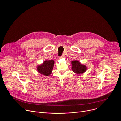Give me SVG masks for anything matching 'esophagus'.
Returning a JSON list of instances; mask_svg holds the SVG:
<instances>
[{
	"instance_id": "1",
	"label": "esophagus",
	"mask_w": 121,
	"mask_h": 121,
	"mask_svg": "<svg viewBox=\"0 0 121 121\" xmlns=\"http://www.w3.org/2000/svg\"><path fill=\"white\" fill-rule=\"evenodd\" d=\"M65 57V55H62L61 56H60V58H64Z\"/></svg>"
}]
</instances>
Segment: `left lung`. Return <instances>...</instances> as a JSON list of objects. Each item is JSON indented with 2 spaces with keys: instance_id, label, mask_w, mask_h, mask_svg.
Returning a JSON list of instances; mask_svg holds the SVG:
<instances>
[{
  "instance_id": "left-lung-1",
  "label": "left lung",
  "mask_w": 121,
  "mask_h": 121,
  "mask_svg": "<svg viewBox=\"0 0 121 121\" xmlns=\"http://www.w3.org/2000/svg\"><path fill=\"white\" fill-rule=\"evenodd\" d=\"M71 63L72 65V71L76 73H82L86 71V66L81 64L78 60H73Z\"/></svg>"
}]
</instances>
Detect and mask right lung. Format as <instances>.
<instances>
[{
	"instance_id": "obj_1",
	"label": "right lung",
	"mask_w": 121,
	"mask_h": 121,
	"mask_svg": "<svg viewBox=\"0 0 121 121\" xmlns=\"http://www.w3.org/2000/svg\"><path fill=\"white\" fill-rule=\"evenodd\" d=\"M54 61L52 60H45L44 63L37 68L38 72L46 76H49L53 68Z\"/></svg>"
}]
</instances>
